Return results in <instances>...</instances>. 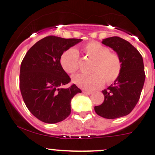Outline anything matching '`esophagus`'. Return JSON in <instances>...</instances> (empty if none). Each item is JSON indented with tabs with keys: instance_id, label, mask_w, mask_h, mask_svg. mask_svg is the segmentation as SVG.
I'll return each mask as SVG.
<instances>
[{
	"instance_id": "1",
	"label": "esophagus",
	"mask_w": 155,
	"mask_h": 155,
	"mask_svg": "<svg viewBox=\"0 0 155 155\" xmlns=\"http://www.w3.org/2000/svg\"><path fill=\"white\" fill-rule=\"evenodd\" d=\"M82 92L84 94H87V95H90V94L92 93V92L91 91H88V90H82Z\"/></svg>"
}]
</instances>
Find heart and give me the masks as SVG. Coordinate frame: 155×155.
I'll return each mask as SVG.
<instances>
[{
	"label": "heart",
	"mask_w": 155,
	"mask_h": 155,
	"mask_svg": "<svg viewBox=\"0 0 155 155\" xmlns=\"http://www.w3.org/2000/svg\"><path fill=\"white\" fill-rule=\"evenodd\" d=\"M86 56L94 60L91 75L78 74L73 76V82L76 86L86 90H94L102 87L105 82L111 84L120 76L121 71V57L116 53L102 43L91 41L82 47ZM60 65L68 74H74L79 68V53L73 48L63 52L60 56Z\"/></svg>",
	"instance_id": "b5f03b06"
}]
</instances>
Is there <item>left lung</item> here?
I'll list each match as a JSON object with an SVG mask.
<instances>
[{"mask_svg": "<svg viewBox=\"0 0 155 155\" xmlns=\"http://www.w3.org/2000/svg\"><path fill=\"white\" fill-rule=\"evenodd\" d=\"M102 43L119 55L122 66L114 84L102 91L104 102L94 108L99 116L114 119L128 115L138 103L145 79L144 63L138 50L121 37H108Z\"/></svg>", "mask_w": 155, "mask_h": 155, "instance_id": "obj_1", "label": "left lung"}]
</instances>
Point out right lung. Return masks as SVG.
<instances>
[{
  "instance_id": "obj_1",
  "label": "right lung",
  "mask_w": 155,
  "mask_h": 155,
  "mask_svg": "<svg viewBox=\"0 0 155 155\" xmlns=\"http://www.w3.org/2000/svg\"><path fill=\"white\" fill-rule=\"evenodd\" d=\"M82 41L48 36L27 51L21 65L20 89L26 106L45 123L54 124L71 113V99L82 92L75 84L61 86L71 81L60 65L63 53Z\"/></svg>"
}]
</instances>
